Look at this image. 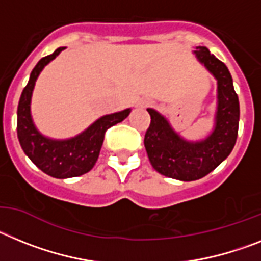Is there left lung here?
Segmentation results:
<instances>
[{
	"label": "left lung",
	"mask_w": 261,
	"mask_h": 261,
	"mask_svg": "<svg viewBox=\"0 0 261 261\" xmlns=\"http://www.w3.org/2000/svg\"><path fill=\"white\" fill-rule=\"evenodd\" d=\"M194 52L218 81V110L212 135L199 143L185 142L164 117L147 109L151 123L144 146L149 162L159 173L181 181L198 180L214 171L234 148L239 128V99L227 67L206 47H196Z\"/></svg>",
	"instance_id": "8db88e82"
}]
</instances>
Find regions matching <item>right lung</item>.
I'll return each mask as SVG.
<instances>
[{"mask_svg": "<svg viewBox=\"0 0 261 261\" xmlns=\"http://www.w3.org/2000/svg\"><path fill=\"white\" fill-rule=\"evenodd\" d=\"M62 49H64V47L42 58L34 67L30 80L24 87L18 103L17 134L24 153L40 171L52 177L68 178L81 176L94 167L102 147L105 133L112 126L123 121L130 114V109L99 118L87 131L73 139L59 142L42 137L31 121V93L40 71L52 59H55Z\"/></svg>", "mask_w": 261, "mask_h": 261, "instance_id": "obj_1", "label": "right lung"}]
</instances>
